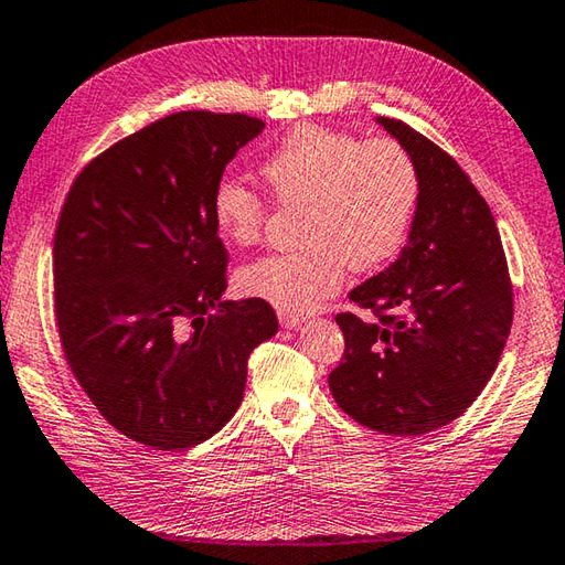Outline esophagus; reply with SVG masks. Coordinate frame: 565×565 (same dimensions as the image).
Segmentation results:
<instances>
[{"label":"esophagus","mask_w":565,"mask_h":565,"mask_svg":"<svg viewBox=\"0 0 565 565\" xmlns=\"http://www.w3.org/2000/svg\"><path fill=\"white\" fill-rule=\"evenodd\" d=\"M279 320H281V326H284L286 330L301 328V326L306 323V318H303V316H296V313H279Z\"/></svg>","instance_id":"34e87169"}]
</instances>
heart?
<instances>
[{"mask_svg": "<svg viewBox=\"0 0 565 565\" xmlns=\"http://www.w3.org/2000/svg\"><path fill=\"white\" fill-rule=\"evenodd\" d=\"M259 173L279 203H306V245L259 257L239 274L242 291L281 313L313 311L340 289L348 267L380 269L404 245L418 173L402 143L308 125L294 129ZM210 217L225 239L252 245L264 225V201L242 181L223 179L210 195Z\"/></svg>", "mask_w": 565, "mask_h": 565, "instance_id": "b5f03b06", "label": "heart"}]
</instances>
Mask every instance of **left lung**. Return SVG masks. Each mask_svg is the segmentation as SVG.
Returning <instances> with one entry per match:
<instances>
[{
  "instance_id": "1",
  "label": "left lung",
  "mask_w": 565,
  "mask_h": 565,
  "mask_svg": "<svg viewBox=\"0 0 565 565\" xmlns=\"http://www.w3.org/2000/svg\"><path fill=\"white\" fill-rule=\"evenodd\" d=\"M377 125L414 159L416 213L399 257L350 291L377 320L335 318L345 355L328 384L358 424L422 436L456 422L490 382L512 328V284L490 205L456 159L399 119Z\"/></svg>"
}]
</instances>
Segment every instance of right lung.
<instances>
[{"mask_svg": "<svg viewBox=\"0 0 565 565\" xmlns=\"http://www.w3.org/2000/svg\"><path fill=\"white\" fill-rule=\"evenodd\" d=\"M249 115L188 109L99 153L53 239L55 320L75 380L119 434L203 444L242 404L249 352L279 330L262 298L223 301L227 252L210 195L259 137Z\"/></svg>", "mask_w": 565, "mask_h": 565, "instance_id": "obj_1", "label": "right lung"}]
</instances>
